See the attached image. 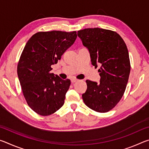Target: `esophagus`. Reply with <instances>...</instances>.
Listing matches in <instances>:
<instances>
[{
    "mask_svg": "<svg viewBox=\"0 0 149 149\" xmlns=\"http://www.w3.org/2000/svg\"><path fill=\"white\" fill-rule=\"evenodd\" d=\"M77 81H78V79H75V78H72V79H71V81H72V83H75V82Z\"/></svg>",
    "mask_w": 149,
    "mask_h": 149,
    "instance_id": "34e87169",
    "label": "esophagus"
}]
</instances>
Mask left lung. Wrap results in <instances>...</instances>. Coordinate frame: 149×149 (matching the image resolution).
<instances>
[{
  "mask_svg": "<svg viewBox=\"0 0 149 149\" xmlns=\"http://www.w3.org/2000/svg\"><path fill=\"white\" fill-rule=\"evenodd\" d=\"M77 35L89 50L92 64L100 65V83L86 80L83 100L91 109L107 112L120 102L127 86L131 70L127 46L119 34L109 29H84Z\"/></svg>",
  "mask_w": 149,
  "mask_h": 149,
  "instance_id": "8db88e82",
  "label": "left lung"
}]
</instances>
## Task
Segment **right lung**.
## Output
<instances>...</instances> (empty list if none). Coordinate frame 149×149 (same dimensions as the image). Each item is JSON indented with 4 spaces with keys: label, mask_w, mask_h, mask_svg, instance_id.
<instances>
[{
    "label": "right lung",
    "mask_w": 149,
    "mask_h": 149,
    "mask_svg": "<svg viewBox=\"0 0 149 149\" xmlns=\"http://www.w3.org/2000/svg\"><path fill=\"white\" fill-rule=\"evenodd\" d=\"M76 31H40L29 39L20 56L17 72L25 99L41 116H49L61 108L71 81L50 71L62 55L74 43Z\"/></svg>",
    "instance_id": "add662e5"
}]
</instances>
